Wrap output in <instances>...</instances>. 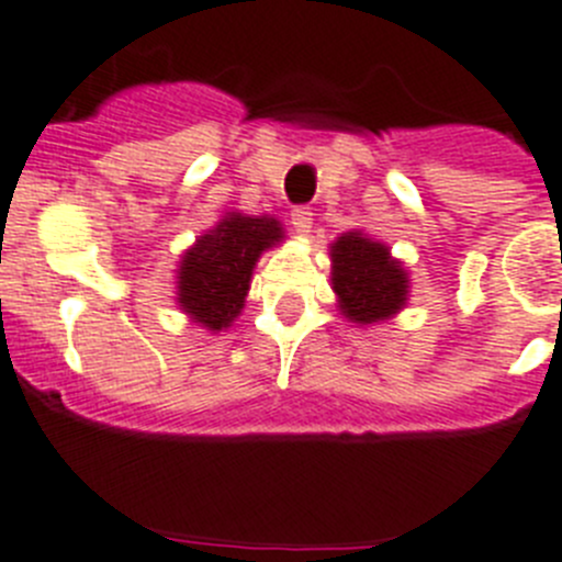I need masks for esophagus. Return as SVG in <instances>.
I'll return each mask as SVG.
<instances>
[{
    "label": "esophagus",
    "instance_id": "34e87169",
    "mask_svg": "<svg viewBox=\"0 0 562 562\" xmlns=\"http://www.w3.org/2000/svg\"><path fill=\"white\" fill-rule=\"evenodd\" d=\"M291 224H293V229L300 232V235H307V232H311V226H313V210L311 206H293V212H291Z\"/></svg>",
    "mask_w": 562,
    "mask_h": 562
}]
</instances>
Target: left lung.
<instances>
[{
  "label": "left lung",
  "mask_w": 562,
  "mask_h": 562,
  "mask_svg": "<svg viewBox=\"0 0 562 562\" xmlns=\"http://www.w3.org/2000/svg\"><path fill=\"white\" fill-rule=\"evenodd\" d=\"M333 291L341 313L358 325H372L406 305L408 280L386 246L347 232L333 244Z\"/></svg>",
  "instance_id": "obj_1"
}]
</instances>
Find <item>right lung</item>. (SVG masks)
<instances>
[{"label":"right lung","instance_id":"right-lung-1","mask_svg":"<svg viewBox=\"0 0 562 562\" xmlns=\"http://www.w3.org/2000/svg\"><path fill=\"white\" fill-rule=\"evenodd\" d=\"M280 237L282 226L274 218L229 212L210 235L199 237L181 260V307L210 330L229 327L244 307L257 257Z\"/></svg>","mask_w":562,"mask_h":562}]
</instances>
